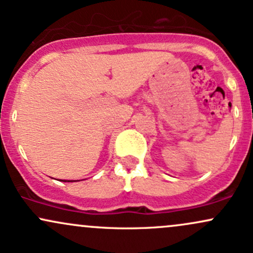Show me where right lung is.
Listing matches in <instances>:
<instances>
[{"instance_id":"obj_1","label":"right lung","mask_w":253,"mask_h":253,"mask_svg":"<svg viewBox=\"0 0 253 253\" xmlns=\"http://www.w3.org/2000/svg\"><path fill=\"white\" fill-rule=\"evenodd\" d=\"M60 181H62V179H60ZM63 182H74V181H65V179H63ZM76 182V181H75Z\"/></svg>"}]
</instances>
